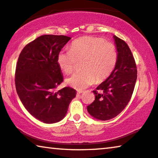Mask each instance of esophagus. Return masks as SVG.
Returning a JSON list of instances; mask_svg holds the SVG:
<instances>
[{
	"instance_id": "1",
	"label": "esophagus",
	"mask_w": 158,
	"mask_h": 158,
	"mask_svg": "<svg viewBox=\"0 0 158 158\" xmlns=\"http://www.w3.org/2000/svg\"><path fill=\"white\" fill-rule=\"evenodd\" d=\"M83 93V90H77V94L80 95V94H81V93Z\"/></svg>"
}]
</instances>
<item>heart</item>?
<instances>
[{
  "mask_svg": "<svg viewBox=\"0 0 158 158\" xmlns=\"http://www.w3.org/2000/svg\"><path fill=\"white\" fill-rule=\"evenodd\" d=\"M118 53L113 43L103 38L88 36L77 38L71 43L70 50L58 52L57 61L65 73H71L77 61H83V71L75 73L66 83L78 90H84L104 81L112 74L118 62Z\"/></svg>",
  "mask_w": 158,
  "mask_h": 158,
  "instance_id": "heart-1",
  "label": "heart"
}]
</instances>
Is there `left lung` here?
<instances>
[{
	"label": "left lung",
	"instance_id": "left-lung-1",
	"mask_svg": "<svg viewBox=\"0 0 158 158\" xmlns=\"http://www.w3.org/2000/svg\"><path fill=\"white\" fill-rule=\"evenodd\" d=\"M113 38L118 53L117 64L112 74L93 91L95 100L87 107L89 114L100 120H110L125 109L137 80L136 64L130 48L117 36L113 35Z\"/></svg>",
	"mask_w": 158,
	"mask_h": 158
}]
</instances>
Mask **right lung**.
<instances>
[{"mask_svg": "<svg viewBox=\"0 0 158 158\" xmlns=\"http://www.w3.org/2000/svg\"><path fill=\"white\" fill-rule=\"evenodd\" d=\"M70 39L65 35H41L26 45L18 57L15 75L18 97L29 113L44 123L63 120L76 95L70 87L56 91L63 81L57 57Z\"/></svg>", "mask_w": 158, "mask_h": 158, "instance_id": "obj_1", "label": "right lung"}]
</instances>
